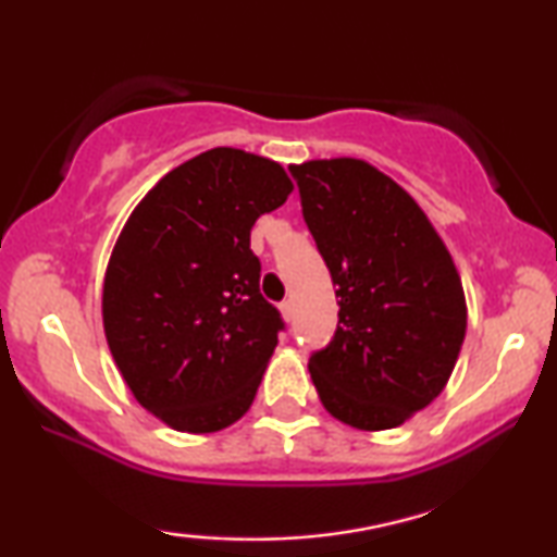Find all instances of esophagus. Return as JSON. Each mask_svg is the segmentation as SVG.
<instances>
[{
    "label": "esophagus",
    "instance_id": "34e87169",
    "mask_svg": "<svg viewBox=\"0 0 557 557\" xmlns=\"http://www.w3.org/2000/svg\"><path fill=\"white\" fill-rule=\"evenodd\" d=\"M281 314H284V319L292 322V319H294V301L292 299H286L284 304H281Z\"/></svg>",
    "mask_w": 557,
    "mask_h": 557
}]
</instances>
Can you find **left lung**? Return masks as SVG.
I'll use <instances>...</instances> for the list:
<instances>
[{"label":"left lung","instance_id":"left-lung-1","mask_svg":"<svg viewBox=\"0 0 557 557\" xmlns=\"http://www.w3.org/2000/svg\"><path fill=\"white\" fill-rule=\"evenodd\" d=\"M339 322L309 357L324 408L362 431L400 425L444 391L467 334V301L438 233L400 185L362 159L288 166Z\"/></svg>","mask_w":557,"mask_h":557}]
</instances>
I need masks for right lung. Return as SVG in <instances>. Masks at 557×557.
Masks as SVG:
<instances>
[{"label":"right lung","mask_w":557,"mask_h":557,"mask_svg":"<svg viewBox=\"0 0 557 557\" xmlns=\"http://www.w3.org/2000/svg\"><path fill=\"white\" fill-rule=\"evenodd\" d=\"M284 166L218 147L136 205L103 281V330L144 408L187 433L238 421L261 385L281 311L261 294L250 227L286 202Z\"/></svg>","instance_id":"add662e5"}]
</instances>
